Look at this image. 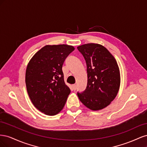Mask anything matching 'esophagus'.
Here are the masks:
<instances>
[{"label": "esophagus", "instance_id": "esophagus-1", "mask_svg": "<svg viewBox=\"0 0 147 147\" xmlns=\"http://www.w3.org/2000/svg\"><path fill=\"white\" fill-rule=\"evenodd\" d=\"M72 88H73V89H74V90H75L77 89V85L75 84H72Z\"/></svg>", "mask_w": 147, "mask_h": 147}]
</instances>
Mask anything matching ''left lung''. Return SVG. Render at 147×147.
<instances>
[{
  "label": "left lung",
  "mask_w": 147,
  "mask_h": 147,
  "mask_svg": "<svg viewBox=\"0 0 147 147\" xmlns=\"http://www.w3.org/2000/svg\"><path fill=\"white\" fill-rule=\"evenodd\" d=\"M87 66L86 90L77 92L78 98L92 110L108 106L117 96L120 85V74L116 59L99 44L87 43L77 47Z\"/></svg>",
  "instance_id": "8db88e82"
}]
</instances>
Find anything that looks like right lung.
Wrapping results in <instances>:
<instances>
[{"mask_svg": "<svg viewBox=\"0 0 147 147\" xmlns=\"http://www.w3.org/2000/svg\"><path fill=\"white\" fill-rule=\"evenodd\" d=\"M74 50L64 44L46 45L28 64L25 81L28 95L35 107L45 115L57 114L65 104L70 90L64 82L62 67Z\"/></svg>", "mask_w": 147, "mask_h": 147, "instance_id": "right-lung-1", "label": "right lung"}]
</instances>
